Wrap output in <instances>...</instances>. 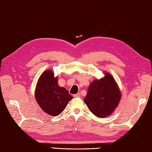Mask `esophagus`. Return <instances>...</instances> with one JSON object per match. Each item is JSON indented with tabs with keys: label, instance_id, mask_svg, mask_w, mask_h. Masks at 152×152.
<instances>
[{
	"label": "esophagus",
	"instance_id": "obj_1",
	"mask_svg": "<svg viewBox=\"0 0 152 152\" xmlns=\"http://www.w3.org/2000/svg\"><path fill=\"white\" fill-rule=\"evenodd\" d=\"M73 96L75 97V98H77V97H81V94H80L79 93H77V94H73Z\"/></svg>",
	"mask_w": 152,
	"mask_h": 152
}]
</instances>
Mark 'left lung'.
Segmentation results:
<instances>
[{
  "mask_svg": "<svg viewBox=\"0 0 152 152\" xmlns=\"http://www.w3.org/2000/svg\"><path fill=\"white\" fill-rule=\"evenodd\" d=\"M104 74V77L91 83L84 99L88 109L99 118L110 116L121 99V90L113 75L108 72Z\"/></svg>",
  "mask_w": 152,
  "mask_h": 152,
  "instance_id": "1",
  "label": "left lung"
}]
</instances>
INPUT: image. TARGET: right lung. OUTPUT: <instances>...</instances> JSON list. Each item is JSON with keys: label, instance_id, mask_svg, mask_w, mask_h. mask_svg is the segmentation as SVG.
<instances>
[{"label": "right lung", "instance_id": "right-lung-1", "mask_svg": "<svg viewBox=\"0 0 152 152\" xmlns=\"http://www.w3.org/2000/svg\"><path fill=\"white\" fill-rule=\"evenodd\" d=\"M35 98L42 110L50 116L61 114L73 99L68 91L58 85V77L48 69L39 77L35 89Z\"/></svg>", "mask_w": 152, "mask_h": 152}]
</instances>
